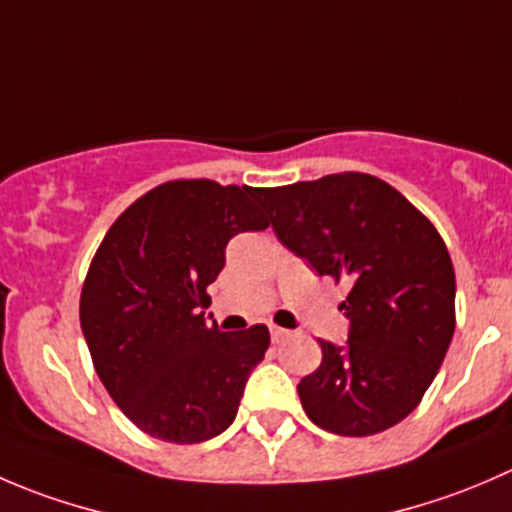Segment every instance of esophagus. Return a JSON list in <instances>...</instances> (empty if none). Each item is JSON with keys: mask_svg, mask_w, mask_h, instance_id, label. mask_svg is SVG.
<instances>
[{"mask_svg": "<svg viewBox=\"0 0 512 512\" xmlns=\"http://www.w3.org/2000/svg\"><path fill=\"white\" fill-rule=\"evenodd\" d=\"M270 337H272V342L280 344V342H285V339L289 337V332H287V329L277 327V324H270Z\"/></svg>", "mask_w": 512, "mask_h": 512, "instance_id": "1", "label": "esophagus"}]
</instances>
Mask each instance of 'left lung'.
<instances>
[{"label":"left lung","instance_id":"left-lung-1","mask_svg":"<svg viewBox=\"0 0 512 512\" xmlns=\"http://www.w3.org/2000/svg\"><path fill=\"white\" fill-rule=\"evenodd\" d=\"M277 237L319 275L349 282V342H319L297 384L304 414L337 436L404 421L436 379L456 329V272L431 220L369 173L257 188Z\"/></svg>","mask_w":512,"mask_h":512}]
</instances>
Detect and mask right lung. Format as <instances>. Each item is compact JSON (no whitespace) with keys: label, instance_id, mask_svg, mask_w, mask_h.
Masks as SVG:
<instances>
[{"label":"right lung","instance_id":"obj_1","mask_svg":"<svg viewBox=\"0 0 512 512\" xmlns=\"http://www.w3.org/2000/svg\"><path fill=\"white\" fill-rule=\"evenodd\" d=\"M255 193L168 180L118 215L86 272L79 317L98 379L160 441L188 446L223 433L270 347L265 324L225 334L200 312L230 237L270 225Z\"/></svg>","mask_w":512,"mask_h":512}]
</instances>
